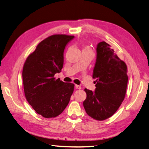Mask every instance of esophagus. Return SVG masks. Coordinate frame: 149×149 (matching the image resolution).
<instances>
[{"label":"esophagus","instance_id":"esophagus-1","mask_svg":"<svg viewBox=\"0 0 149 149\" xmlns=\"http://www.w3.org/2000/svg\"><path fill=\"white\" fill-rule=\"evenodd\" d=\"M75 88H76V89H79V90L81 89V86L80 85H77V84H75Z\"/></svg>","mask_w":149,"mask_h":149}]
</instances>
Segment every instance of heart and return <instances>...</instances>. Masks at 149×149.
<instances>
[{"instance_id":"1","label":"heart","mask_w":149,"mask_h":149,"mask_svg":"<svg viewBox=\"0 0 149 149\" xmlns=\"http://www.w3.org/2000/svg\"><path fill=\"white\" fill-rule=\"evenodd\" d=\"M84 49H90V48H88V47H86V48H84Z\"/></svg>"}]
</instances>
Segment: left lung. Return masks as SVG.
Returning <instances> with one entry per match:
<instances>
[{"label":"left lung","instance_id":"8db88e82","mask_svg":"<svg viewBox=\"0 0 149 149\" xmlns=\"http://www.w3.org/2000/svg\"><path fill=\"white\" fill-rule=\"evenodd\" d=\"M95 90L84 88L83 106L87 114L98 121L111 117L121 106L126 95L127 66L110 45L102 41L97 46V59L92 74Z\"/></svg>","mask_w":149,"mask_h":149}]
</instances>
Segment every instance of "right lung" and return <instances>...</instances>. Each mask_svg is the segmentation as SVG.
<instances>
[{
  "label": "right lung",
  "instance_id": "right-lung-1",
  "mask_svg": "<svg viewBox=\"0 0 149 149\" xmlns=\"http://www.w3.org/2000/svg\"><path fill=\"white\" fill-rule=\"evenodd\" d=\"M74 36L55 34L42 40L28 55L22 70L26 100L38 114L45 118L60 115L69 103L74 84L54 76L61 72L64 49Z\"/></svg>",
  "mask_w": 149,
  "mask_h": 149
}]
</instances>
